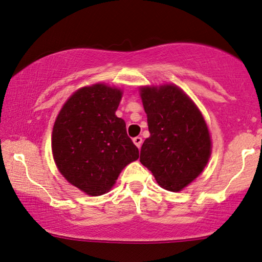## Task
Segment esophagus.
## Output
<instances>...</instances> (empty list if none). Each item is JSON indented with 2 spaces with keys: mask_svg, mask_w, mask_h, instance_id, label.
<instances>
[{
  "mask_svg": "<svg viewBox=\"0 0 262 262\" xmlns=\"http://www.w3.org/2000/svg\"><path fill=\"white\" fill-rule=\"evenodd\" d=\"M133 142L135 143L136 147L140 149L141 148V145H142V138H140V136H136V138L133 139Z\"/></svg>",
  "mask_w": 262,
  "mask_h": 262,
  "instance_id": "34e87169",
  "label": "esophagus"
}]
</instances>
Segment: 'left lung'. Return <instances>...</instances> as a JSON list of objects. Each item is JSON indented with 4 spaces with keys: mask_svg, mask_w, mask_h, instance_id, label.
Here are the masks:
<instances>
[{
    "mask_svg": "<svg viewBox=\"0 0 262 262\" xmlns=\"http://www.w3.org/2000/svg\"><path fill=\"white\" fill-rule=\"evenodd\" d=\"M149 138L140 161L165 190L178 192L203 172L211 139L200 109L174 84L140 88Z\"/></svg>",
    "mask_w": 262,
    "mask_h": 262,
    "instance_id": "obj_1",
    "label": "left lung"
}]
</instances>
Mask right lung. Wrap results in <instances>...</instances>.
<instances>
[{
    "label": "right lung",
    "instance_id": "add662e5",
    "mask_svg": "<svg viewBox=\"0 0 262 262\" xmlns=\"http://www.w3.org/2000/svg\"><path fill=\"white\" fill-rule=\"evenodd\" d=\"M122 91L97 83L77 90L59 112L52 153L59 172L89 196L110 191L122 169L138 160L139 149L115 115Z\"/></svg>",
    "mask_w": 262,
    "mask_h": 262
}]
</instances>
